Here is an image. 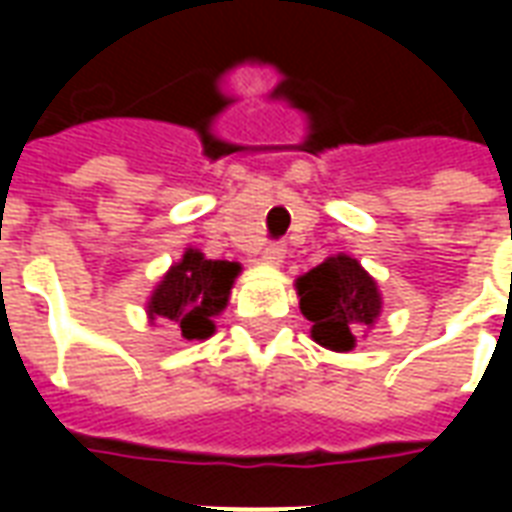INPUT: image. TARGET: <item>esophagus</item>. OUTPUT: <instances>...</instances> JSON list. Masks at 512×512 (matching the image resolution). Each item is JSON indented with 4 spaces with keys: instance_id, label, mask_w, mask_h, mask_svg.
Segmentation results:
<instances>
[{
    "instance_id": "obj_1",
    "label": "esophagus",
    "mask_w": 512,
    "mask_h": 512,
    "mask_svg": "<svg viewBox=\"0 0 512 512\" xmlns=\"http://www.w3.org/2000/svg\"><path fill=\"white\" fill-rule=\"evenodd\" d=\"M281 257H284V244H265L263 252H260V260L265 265H279Z\"/></svg>"
}]
</instances>
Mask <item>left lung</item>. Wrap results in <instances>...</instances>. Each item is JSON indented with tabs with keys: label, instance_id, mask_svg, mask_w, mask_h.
<instances>
[{
	"label": "left lung",
	"instance_id": "8db88e82",
	"mask_svg": "<svg viewBox=\"0 0 512 512\" xmlns=\"http://www.w3.org/2000/svg\"><path fill=\"white\" fill-rule=\"evenodd\" d=\"M311 337L337 353L356 348V329L374 327L382 311L377 281L348 255L327 257L295 281Z\"/></svg>",
	"mask_w": 512,
	"mask_h": 512
}]
</instances>
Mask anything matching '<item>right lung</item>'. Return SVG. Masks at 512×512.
<instances>
[{
  "label": "right lung",
  "mask_w": 512,
  "mask_h": 512,
  "mask_svg": "<svg viewBox=\"0 0 512 512\" xmlns=\"http://www.w3.org/2000/svg\"><path fill=\"white\" fill-rule=\"evenodd\" d=\"M239 273V263L207 260L199 249H185L183 260L156 284L148 300V319L175 321L185 340H207L215 335V316L228 305Z\"/></svg>",
  "instance_id": "1"
}]
</instances>
